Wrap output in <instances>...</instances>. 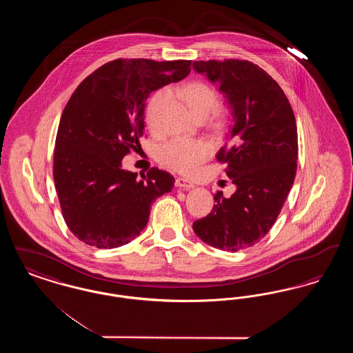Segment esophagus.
I'll return each instance as SVG.
<instances>
[{
    "label": "esophagus",
    "instance_id": "obj_1",
    "mask_svg": "<svg viewBox=\"0 0 353 353\" xmlns=\"http://www.w3.org/2000/svg\"><path fill=\"white\" fill-rule=\"evenodd\" d=\"M176 186H177V188H180V189L189 190V189L194 188V184H193V183H190V181H188L186 179H183V177H177V179H176Z\"/></svg>",
    "mask_w": 353,
    "mask_h": 353
}]
</instances>
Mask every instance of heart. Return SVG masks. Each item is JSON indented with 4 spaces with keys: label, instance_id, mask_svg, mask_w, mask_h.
Instances as JSON below:
<instances>
[{
    "label": "heart",
    "instance_id": "obj_1",
    "mask_svg": "<svg viewBox=\"0 0 353 353\" xmlns=\"http://www.w3.org/2000/svg\"><path fill=\"white\" fill-rule=\"evenodd\" d=\"M177 95L183 99L188 110L194 118L208 117L217 104V92L203 82H190L177 90ZM165 101L163 92H157L152 97L145 117L150 125H153L156 115ZM217 124L223 119V112H217ZM210 145L205 140L200 139H184L176 137L165 143L160 151L159 159L163 164L170 168L176 169L183 173H192L200 167L210 154Z\"/></svg>",
    "mask_w": 353,
    "mask_h": 353
}]
</instances>
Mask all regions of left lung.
<instances>
[{
  "label": "left lung",
  "mask_w": 353,
  "mask_h": 353,
  "mask_svg": "<svg viewBox=\"0 0 353 353\" xmlns=\"http://www.w3.org/2000/svg\"><path fill=\"white\" fill-rule=\"evenodd\" d=\"M219 87L232 124L217 153L235 192L214 196V206L193 223L202 241L223 252L250 248L269 233L292 188L298 132L291 104L269 74L248 61L193 62Z\"/></svg>",
  "instance_id": "1"
}]
</instances>
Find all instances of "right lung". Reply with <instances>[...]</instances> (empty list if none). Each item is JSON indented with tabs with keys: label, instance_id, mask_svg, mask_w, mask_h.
<instances>
[{
	"label": "right lung",
	"instance_id": "1",
	"mask_svg": "<svg viewBox=\"0 0 353 353\" xmlns=\"http://www.w3.org/2000/svg\"><path fill=\"white\" fill-rule=\"evenodd\" d=\"M190 61L117 59L88 75L61 117L54 151V184L68 229L98 249L130 243L147 226L152 202L174 185L159 168L147 176L121 168L144 134L150 94L179 82Z\"/></svg>",
	"mask_w": 353,
	"mask_h": 353
}]
</instances>
